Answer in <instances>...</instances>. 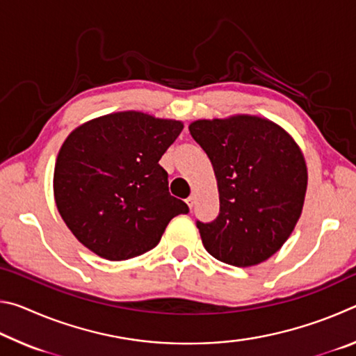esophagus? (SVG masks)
<instances>
[{
    "label": "esophagus",
    "mask_w": 356,
    "mask_h": 356,
    "mask_svg": "<svg viewBox=\"0 0 356 356\" xmlns=\"http://www.w3.org/2000/svg\"><path fill=\"white\" fill-rule=\"evenodd\" d=\"M186 204H188V207H190V209H193V206H195V196L186 197Z\"/></svg>",
    "instance_id": "34e87169"
}]
</instances>
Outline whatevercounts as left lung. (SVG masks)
Returning <instances> with one entry per match:
<instances>
[{
  "label": "left lung",
  "mask_w": 356,
  "mask_h": 356,
  "mask_svg": "<svg viewBox=\"0 0 356 356\" xmlns=\"http://www.w3.org/2000/svg\"><path fill=\"white\" fill-rule=\"evenodd\" d=\"M188 129L212 161L220 193L218 216L196 221L204 248L236 267L267 261L303 210L308 170L298 144L278 124L248 114L200 119Z\"/></svg>",
  "instance_id": "left-lung-1"
}]
</instances>
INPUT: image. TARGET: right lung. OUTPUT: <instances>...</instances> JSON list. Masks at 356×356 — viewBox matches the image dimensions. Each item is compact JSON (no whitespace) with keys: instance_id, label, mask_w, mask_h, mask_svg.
<instances>
[{"instance_id":"add662e5","label":"right lung","mask_w":356,"mask_h":356,"mask_svg":"<svg viewBox=\"0 0 356 356\" xmlns=\"http://www.w3.org/2000/svg\"><path fill=\"white\" fill-rule=\"evenodd\" d=\"M182 129L180 120L120 111L65 138L53 191L78 242L108 261H125L155 248L168 222L188 213L170 195L168 172L159 163Z\"/></svg>"}]
</instances>
